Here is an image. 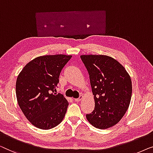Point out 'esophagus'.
<instances>
[{
  "mask_svg": "<svg viewBox=\"0 0 153 153\" xmlns=\"http://www.w3.org/2000/svg\"><path fill=\"white\" fill-rule=\"evenodd\" d=\"M82 98H83L82 96H79V98H75L74 100H75V101H76V102H79V101H80V100H82Z\"/></svg>",
  "mask_w": 153,
  "mask_h": 153,
  "instance_id": "esophagus-1",
  "label": "esophagus"
}]
</instances>
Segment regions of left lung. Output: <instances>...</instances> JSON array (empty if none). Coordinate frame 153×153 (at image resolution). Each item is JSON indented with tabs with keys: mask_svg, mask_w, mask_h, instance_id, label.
I'll return each mask as SVG.
<instances>
[{
	"mask_svg": "<svg viewBox=\"0 0 153 153\" xmlns=\"http://www.w3.org/2000/svg\"><path fill=\"white\" fill-rule=\"evenodd\" d=\"M89 75L95 107L86 115L92 126L107 129L117 124L130 105L132 87L126 68L107 55H81Z\"/></svg>",
	"mask_w": 153,
	"mask_h": 153,
	"instance_id": "left-lung-1",
	"label": "left lung"
}]
</instances>
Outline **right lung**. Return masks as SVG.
<instances>
[{
  "label": "right lung",
  "instance_id": "right-lung-1",
  "mask_svg": "<svg viewBox=\"0 0 153 153\" xmlns=\"http://www.w3.org/2000/svg\"><path fill=\"white\" fill-rule=\"evenodd\" d=\"M71 55H54L36 57L24 66L17 77L18 104L32 124L42 130L58 126L63 120L68 102L56 91L62 68Z\"/></svg>",
  "mask_w": 153,
  "mask_h": 153
}]
</instances>
